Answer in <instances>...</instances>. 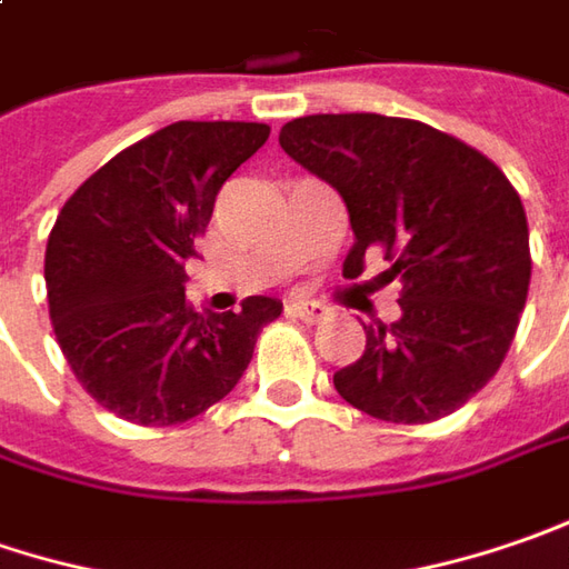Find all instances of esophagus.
Here are the masks:
<instances>
[{"instance_id":"obj_1","label":"esophagus","mask_w":569,"mask_h":569,"mask_svg":"<svg viewBox=\"0 0 569 569\" xmlns=\"http://www.w3.org/2000/svg\"><path fill=\"white\" fill-rule=\"evenodd\" d=\"M286 311H289L292 318H302V321H321V318L328 315V309H325L321 302H315V299H302V296L289 299Z\"/></svg>"}]
</instances>
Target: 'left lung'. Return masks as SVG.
<instances>
[{
	"instance_id": "8db88e82",
	"label": "left lung",
	"mask_w": 569,
	"mask_h": 569,
	"mask_svg": "<svg viewBox=\"0 0 569 569\" xmlns=\"http://www.w3.org/2000/svg\"><path fill=\"white\" fill-rule=\"evenodd\" d=\"M280 146L347 203L343 277L382 248L385 283H401V318L362 325L366 350L333 372L337 395L388 423L461 408L497 376L529 296V222L507 174L461 139L382 113L296 117Z\"/></svg>"
}]
</instances>
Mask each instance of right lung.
Instances as JSON below:
<instances>
[{
    "label": "right lung",
    "instance_id": "obj_1",
    "mask_svg": "<svg viewBox=\"0 0 569 569\" xmlns=\"http://www.w3.org/2000/svg\"><path fill=\"white\" fill-rule=\"evenodd\" d=\"M270 137L267 123L178 120L139 139L79 187L47 241L43 280L66 362L88 395L142 427H171L222 401L260 328L283 302L193 311L184 263L219 187Z\"/></svg>",
    "mask_w": 569,
    "mask_h": 569
}]
</instances>
